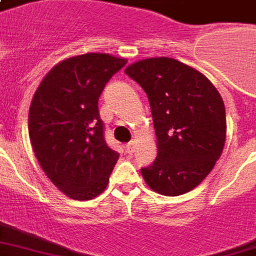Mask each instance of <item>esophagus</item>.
Wrapping results in <instances>:
<instances>
[{
    "mask_svg": "<svg viewBox=\"0 0 256 256\" xmlns=\"http://www.w3.org/2000/svg\"><path fill=\"white\" fill-rule=\"evenodd\" d=\"M126 152H128V154L134 153V142H128V144H126Z\"/></svg>",
    "mask_w": 256,
    "mask_h": 256,
    "instance_id": "esophagus-1",
    "label": "esophagus"
}]
</instances>
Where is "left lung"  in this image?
Segmentation results:
<instances>
[{
	"label": "left lung",
	"mask_w": 256,
	"mask_h": 256,
	"mask_svg": "<svg viewBox=\"0 0 256 256\" xmlns=\"http://www.w3.org/2000/svg\"><path fill=\"white\" fill-rule=\"evenodd\" d=\"M124 74L149 99L157 157L142 168L146 184L178 196L198 186L219 160L226 141V107L202 72L170 58H145Z\"/></svg>",
	"instance_id": "obj_1"
}]
</instances>
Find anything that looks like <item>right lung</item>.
<instances>
[{
	"mask_svg": "<svg viewBox=\"0 0 256 256\" xmlns=\"http://www.w3.org/2000/svg\"><path fill=\"white\" fill-rule=\"evenodd\" d=\"M128 60L86 54L54 66L30 103L29 138L46 177L68 198L90 200L108 184L120 153L104 140L98 100Z\"/></svg>",
	"mask_w": 256,
	"mask_h": 256,
	"instance_id": "right-lung-1",
	"label": "right lung"
}]
</instances>
